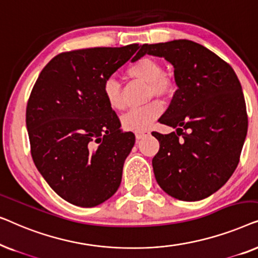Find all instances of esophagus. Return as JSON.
<instances>
[{
  "label": "esophagus",
  "instance_id": "obj_1",
  "mask_svg": "<svg viewBox=\"0 0 258 258\" xmlns=\"http://www.w3.org/2000/svg\"><path fill=\"white\" fill-rule=\"evenodd\" d=\"M135 135H136L137 140H142V139H144V137L149 136L150 133L148 132V130H142V132H136Z\"/></svg>",
  "mask_w": 258,
  "mask_h": 258
}]
</instances>
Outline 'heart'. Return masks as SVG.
I'll return each mask as SVG.
<instances>
[{"label":"heart","instance_id":"b5f03b06","mask_svg":"<svg viewBox=\"0 0 258 258\" xmlns=\"http://www.w3.org/2000/svg\"><path fill=\"white\" fill-rule=\"evenodd\" d=\"M126 75L132 79L142 80L149 84V89H148L149 97L164 98L168 97L174 90L172 81L164 75L163 67L154 58L142 57L137 59L126 69ZM103 96L112 110H122L124 108L121 86L114 77L104 81ZM162 111H163V108L158 102H150L144 107L132 109L126 112L122 117V125L126 130L142 132L149 128L160 117Z\"/></svg>","mask_w":258,"mask_h":258}]
</instances>
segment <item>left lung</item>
Instances as JSON below:
<instances>
[{
	"label": "left lung",
	"instance_id": "1",
	"mask_svg": "<svg viewBox=\"0 0 258 258\" xmlns=\"http://www.w3.org/2000/svg\"><path fill=\"white\" fill-rule=\"evenodd\" d=\"M146 54L171 63L177 86L158 119L176 132L153 133L160 142L155 178L174 199H207L234 174L244 144L248 116L241 83L227 62L196 42L143 44L139 57Z\"/></svg>",
	"mask_w": 258,
	"mask_h": 258
}]
</instances>
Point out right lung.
I'll return each instance as SVG.
<instances>
[{"mask_svg": "<svg viewBox=\"0 0 258 258\" xmlns=\"http://www.w3.org/2000/svg\"><path fill=\"white\" fill-rule=\"evenodd\" d=\"M141 45L62 52L42 70L27 105L26 124L37 170L59 197L96 207L117 191L135 144L103 96V83ZM139 57L137 52L132 62Z\"/></svg>", "mask_w": 258, "mask_h": 258, "instance_id": "obj_1", "label": "right lung"}]
</instances>
